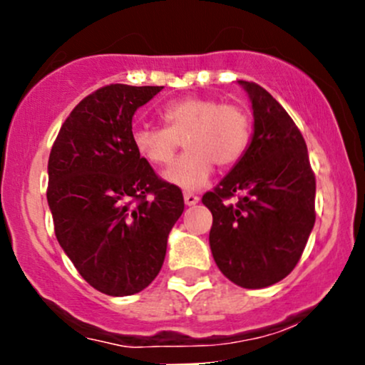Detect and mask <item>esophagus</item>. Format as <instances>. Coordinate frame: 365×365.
<instances>
[{
	"label": "esophagus",
	"instance_id": "34e87169",
	"mask_svg": "<svg viewBox=\"0 0 365 365\" xmlns=\"http://www.w3.org/2000/svg\"><path fill=\"white\" fill-rule=\"evenodd\" d=\"M183 200H185L187 206H195L200 199H199V195L190 194V192H185V194H183Z\"/></svg>",
	"mask_w": 365,
	"mask_h": 365
}]
</instances>
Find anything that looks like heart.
I'll return each mask as SVG.
<instances>
[{"instance_id": "1", "label": "heart", "mask_w": 365, "mask_h": 365, "mask_svg": "<svg viewBox=\"0 0 365 365\" xmlns=\"http://www.w3.org/2000/svg\"><path fill=\"white\" fill-rule=\"evenodd\" d=\"M165 127L135 125L130 133L133 149L154 166L173 159L180 140L187 153L165 171L166 182L185 190H195L207 182L212 166L232 168L250 144L252 118L244 106L221 103L216 98L187 96L165 104Z\"/></svg>"}]
</instances>
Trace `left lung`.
Wrapping results in <instances>:
<instances>
[{"label":"left lung","mask_w":365,"mask_h":365,"mask_svg":"<svg viewBox=\"0 0 365 365\" xmlns=\"http://www.w3.org/2000/svg\"><path fill=\"white\" fill-rule=\"evenodd\" d=\"M238 83L252 103V140L202 204L212 215L209 245L221 273L242 288H264L300 261L316 221V177L282 104L257 83Z\"/></svg>","instance_id":"8db88e82"}]
</instances>
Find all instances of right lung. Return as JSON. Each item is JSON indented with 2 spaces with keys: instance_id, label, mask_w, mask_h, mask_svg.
<instances>
[{
  "instance_id": "right-lung-1",
  "label": "right lung",
  "mask_w": 365,
  "mask_h": 365,
  "mask_svg": "<svg viewBox=\"0 0 365 365\" xmlns=\"http://www.w3.org/2000/svg\"><path fill=\"white\" fill-rule=\"evenodd\" d=\"M159 86L110 83L61 125L48 161L54 233L96 290L133 295L161 271L183 195L133 149L132 118Z\"/></svg>"
}]
</instances>
